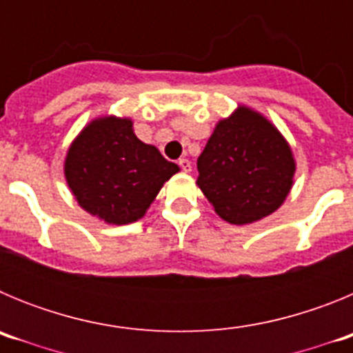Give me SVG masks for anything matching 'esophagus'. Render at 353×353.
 I'll return each mask as SVG.
<instances>
[{"mask_svg":"<svg viewBox=\"0 0 353 353\" xmlns=\"http://www.w3.org/2000/svg\"><path fill=\"white\" fill-rule=\"evenodd\" d=\"M179 166L182 168V171L189 173V171H191V161H189V159H180Z\"/></svg>","mask_w":353,"mask_h":353,"instance_id":"esophagus-1","label":"esophagus"}]
</instances>
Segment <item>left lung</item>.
Segmentation results:
<instances>
[{"label": "left lung", "mask_w": 353, "mask_h": 353, "mask_svg": "<svg viewBox=\"0 0 353 353\" xmlns=\"http://www.w3.org/2000/svg\"><path fill=\"white\" fill-rule=\"evenodd\" d=\"M198 185L232 224L260 221L288 196L295 173L292 150L267 118L239 108L215 125L198 157Z\"/></svg>", "instance_id": "obj_1"}]
</instances>
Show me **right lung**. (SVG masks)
<instances>
[{"mask_svg":"<svg viewBox=\"0 0 353 353\" xmlns=\"http://www.w3.org/2000/svg\"><path fill=\"white\" fill-rule=\"evenodd\" d=\"M176 171L155 146L136 138L129 118L93 120L65 159V176L77 203L109 224L141 219Z\"/></svg>","mask_w":353,"mask_h":353,"instance_id":"obj_1","label":"right lung"}]
</instances>
